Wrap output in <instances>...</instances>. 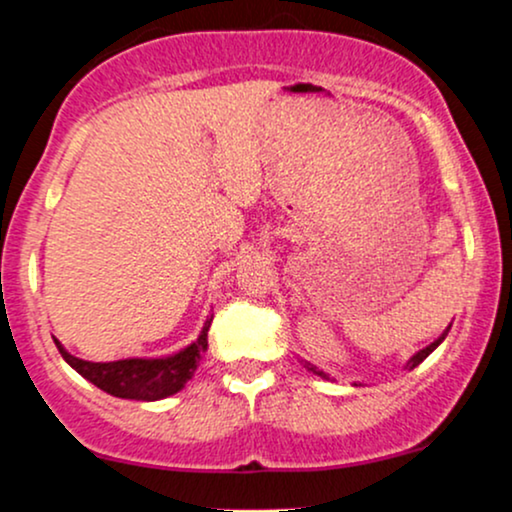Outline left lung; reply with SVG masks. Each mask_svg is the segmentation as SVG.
Masks as SVG:
<instances>
[{"label":"left lung","instance_id":"left-lung-1","mask_svg":"<svg viewBox=\"0 0 512 512\" xmlns=\"http://www.w3.org/2000/svg\"><path fill=\"white\" fill-rule=\"evenodd\" d=\"M448 332H450V327H448V330H445L443 334H440V337L436 339V342H431V344H428V346H426V349L416 351V354H414V356H411V358H409V361H407V368H409V370H411V368H416V366H419V363H421V361H424V358H428V354H433V351H436V349H438V344H440V342H443V339H445V337H448ZM305 366H308L310 370H313V373H317V375H322V378H330V375H327V373H322V370H317L315 366H310V363H305Z\"/></svg>","mask_w":512,"mask_h":512}]
</instances>
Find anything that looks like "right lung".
Instances as JSON below:
<instances>
[{
  "mask_svg": "<svg viewBox=\"0 0 512 512\" xmlns=\"http://www.w3.org/2000/svg\"><path fill=\"white\" fill-rule=\"evenodd\" d=\"M211 325V317L204 322L202 332H199L197 342L178 351L173 356L163 358H122V361L108 363H93L76 358L69 354L64 346L57 342V349L64 361L72 366L81 378L88 383L101 387L108 395L120 399H137V402H156V399H166L175 392H180L187 385V380L195 375V370L202 361L204 351H207V332Z\"/></svg>",
  "mask_w": 512,
  "mask_h": 512,
  "instance_id": "1",
  "label": "right lung"
}]
</instances>
